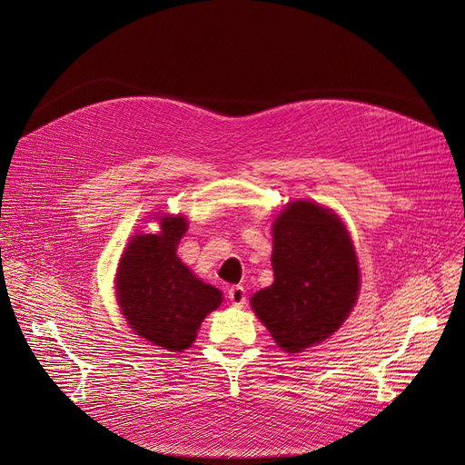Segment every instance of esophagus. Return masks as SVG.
Segmentation results:
<instances>
[{
	"instance_id": "1",
	"label": "esophagus",
	"mask_w": 465,
	"mask_h": 465,
	"mask_svg": "<svg viewBox=\"0 0 465 465\" xmlns=\"http://www.w3.org/2000/svg\"><path fill=\"white\" fill-rule=\"evenodd\" d=\"M228 298L235 307H242L247 303V290L242 286H232L228 290Z\"/></svg>"
}]
</instances>
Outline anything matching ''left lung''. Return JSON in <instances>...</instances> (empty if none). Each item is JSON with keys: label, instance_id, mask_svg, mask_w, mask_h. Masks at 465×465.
<instances>
[{"label": "left lung", "instance_id": "left-lung-1", "mask_svg": "<svg viewBox=\"0 0 465 465\" xmlns=\"http://www.w3.org/2000/svg\"><path fill=\"white\" fill-rule=\"evenodd\" d=\"M275 281L251 305L275 343L302 352L322 343L351 314L360 292L352 239L331 209L288 203L273 223Z\"/></svg>", "mask_w": 465, "mask_h": 465}]
</instances>
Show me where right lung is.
I'll return each mask as SVG.
<instances>
[{"instance_id": "obj_1", "label": "right lung", "mask_w": 465, "mask_h": 465, "mask_svg": "<svg viewBox=\"0 0 465 465\" xmlns=\"http://www.w3.org/2000/svg\"><path fill=\"white\" fill-rule=\"evenodd\" d=\"M160 233H137L118 262L116 300L130 328L153 345L186 351L223 292L195 277L177 256L188 220L160 218Z\"/></svg>"}]
</instances>
